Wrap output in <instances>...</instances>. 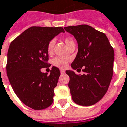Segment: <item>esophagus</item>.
Here are the masks:
<instances>
[{
	"mask_svg": "<svg viewBox=\"0 0 127 127\" xmlns=\"http://www.w3.org/2000/svg\"><path fill=\"white\" fill-rule=\"evenodd\" d=\"M60 71H61V74H63V73H65V71H64V70H63V69H61V70H60Z\"/></svg>",
	"mask_w": 127,
	"mask_h": 127,
	"instance_id": "1",
	"label": "esophagus"
}]
</instances>
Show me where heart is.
I'll use <instances>...</instances> for the list:
<instances>
[{
  "instance_id": "b5f03b06",
  "label": "heart",
  "mask_w": 127,
  "mask_h": 127,
  "mask_svg": "<svg viewBox=\"0 0 127 127\" xmlns=\"http://www.w3.org/2000/svg\"><path fill=\"white\" fill-rule=\"evenodd\" d=\"M64 41L66 44V46L68 47L70 45L75 44V42L72 37H66L64 39ZM54 44H55V40L52 39L49 42L48 47H47V50H48V52L49 54H51L54 48ZM68 61H69V58L68 57H65V56H57L55 57L53 61H52V64L54 66L56 67H59L61 68H64L67 65Z\"/></svg>"
}]
</instances>
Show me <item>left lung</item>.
Segmentation results:
<instances>
[{
	"mask_svg": "<svg viewBox=\"0 0 127 127\" xmlns=\"http://www.w3.org/2000/svg\"><path fill=\"white\" fill-rule=\"evenodd\" d=\"M77 41L78 52L71 66L84 74L66 71L72 99L80 106L96 104L108 91L113 75L114 52L104 33L87 25L65 27Z\"/></svg>",
	"mask_w": 127,
	"mask_h": 127,
	"instance_id": "left-lung-1",
	"label": "left lung"
}]
</instances>
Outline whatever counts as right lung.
Instances as JSON below:
<instances>
[{
    "label": "right lung",
    "instance_id": "obj_1",
    "mask_svg": "<svg viewBox=\"0 0 127 127\" xmlns=\"http://www.w3.org/2000/svg\"><path fill=\"white\" fill-rule=\"evenodd\" d=\"M61 32H64L61 27L33 26L10 44L6 63L8 80L19 99L31 108L43 110L53 102L60 71L52 66L48 75L41 68L51 65L48 63V44Z\"/></svg>",
    "mask_w": 127,
    "mask_h": 127
}]
</instances>
